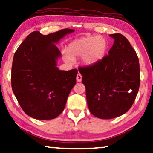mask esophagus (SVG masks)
I'll return each instance as SVG.
<instances>
[{"label":"esophagus","mask_w":153,"mask_h":153,"mask_svg":"<svg viewBox=\"0 0 153 153\" xmlns=\"http://www.w3.org/2000/svg\"><path fill=\"white\" fill-rule=\"evenodd\" d=\"M82 75L80 74V73H78V74L77 75V81H78V82H81V81H82Z\"/></svg>","instance_id":"1"}]
</instances>
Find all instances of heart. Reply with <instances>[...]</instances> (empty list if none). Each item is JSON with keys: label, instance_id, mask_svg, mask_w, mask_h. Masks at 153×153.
<instances>
[{"label": "heart", "instance_id": "b5f03b06", "mask_svg": "<svg viewBox=\"0 0 153 153\" xmlns=\"http://www.w3.org/2000/svg\"><path fill=\"white\" fill-rule=\"evenodd\" d=\"M108 42L103 37L98 36H86L75 40L69 45L68 54L65 59L72 62L73 59L82 56L85 64L88 66L97 64L106 54Z\"/></svg>", "mask_w": 153, "mask_h": 153}]
</instances>
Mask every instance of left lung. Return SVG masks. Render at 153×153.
I'll use <instances>...</instances> for the list:
<instances>
[{
	"mask_svg": "<svg viewBox=\"0 0 153 153\" xmlns=\"http://www.w3.org/2000/svg\"><path fill=\"white\" fill-rule=\"evenodd\" d=\"M114 38L108 55L92 66L80 67L91 113L112 119L129 111L135 101L140 82L139 62L129 40L120 33Z\"/></svg>",
	"mask_w": 153,
	"mask_h": 153,
	"instance_id": "1",
	"label": "left lung"
}]
</instances>
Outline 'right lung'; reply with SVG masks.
Masks as SVG:
<instances>
[{"label":"right lung","instance_id":"right-lung-1","mask_svg":"<svg viewBox=\"0 0 153 153\" xmlns=\"http://www.w3.org/2000/svg\"><path fill=\"white\" fill-rule=\"evenodd\" d=\"M73 31L64 28L42 35L36 30L27 36L15 52L12 89L22 110L30 117L52 120L64 111L76 83L78 70H59L56 59L61 52L53 42Z\"/></svg>","mask_w":153,"mask_h":153}]
</instances>
